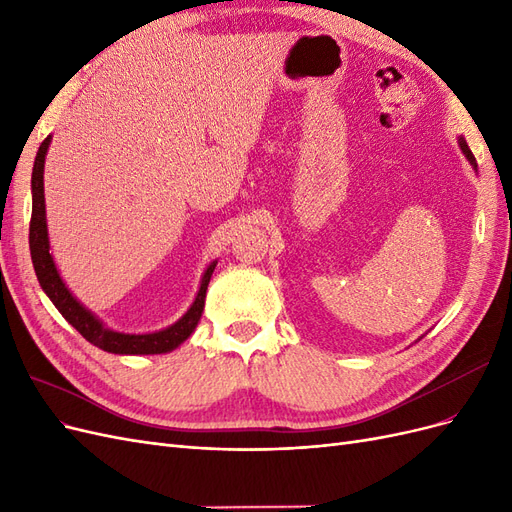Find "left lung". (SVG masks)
Returning a JSON list of instances; mask_svg holds the SVG:
<instances>
[{
    "label": "left lung",
    "instance_id": "1",
    "mask_svg": "<svg viewBox=\"0 0 512 512\" xmlns=\"http://www.w3.org/2000/svg\"><path fill=\"white\" fill-rule=\"evenodd\" d=\"M459 147H461V151L463 153H466V158L470 160V164L476 168V158L472 156V151H470V147H468V143L466 141H463V138H459Z\"/></svg>",
    "mask_w": 512,
    "mask_h": 512
}]
</instances>
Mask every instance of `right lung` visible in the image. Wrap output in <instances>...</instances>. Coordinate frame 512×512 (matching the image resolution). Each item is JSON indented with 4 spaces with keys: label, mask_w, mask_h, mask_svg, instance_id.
Segmentation results:
<instances>
[{
    "label": "right lung",
    "mask_w": 512,
    "mask_h": 512,
    "mask_svg": "<svg viewBox=\"0 0 512 512\" xmlns=\"http://www.w3.org/2000/svg\"><path fill=\"white\" fill-rule=\"evenodd\" d=\"M51 136L44 138L38 156L34 162V173H32V222H29V250H32V262L38 275V282L42 290L49 294L53 305L59 309V314L64 316L72 327L79 331L87 342L94 346L113 352V354H162L170 352L183 344L185 339L192 335L196 324L200 320L205 307V294L211 280V273L218 262H211L203 275V284L196 294L192 307L185 312L183 318H179L173 327H168L158 333H145V335H130V333H117L108 327L85 309L79 301L72 297V292L61 282L57 273V267L53 262V256L49 254V235H46V211H44V158L46 149H49Z\"/></svg>",
    "instance_id": "right-lung-1"
}]
</instances>
